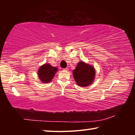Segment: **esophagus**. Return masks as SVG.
I'll list each match as a JSON object with an SVG mask.
<instances>
[{"instance_id": "1", "label": "esophagus", "mask_w": 135, "mask_h": 135, "mask_svg": "<svg viewBox=\"0 0 135 135\" xmlns=\"http://www.w3.org/2000/svg\"><path fill=\"white\" fill-rule=\"evenodd\" d=\"M64 71H68V68H65L64 69Z\"/></svg>"}]
</instances>
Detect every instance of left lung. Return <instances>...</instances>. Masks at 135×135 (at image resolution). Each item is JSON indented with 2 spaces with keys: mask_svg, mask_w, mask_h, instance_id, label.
I'll list each match as a JSON object with an SVG mask.
<instances>
[{
  "mask_svg": "<svg viewBox=\"0 0 135 135\" xmlns=\"http://www.w3.org/2000/svg\"><path fill=\"white\" fill-rule=\"evenodd\" d=\"M74 78L76 84L81 87H86L94 82L96 70L92 65L83 61H79L73 71Z\"/></svg>",
  "mask_w": 135,
  "mask_h": 135,
  "instance_id": "1",
  "label": "left lung"
}]
</instances>
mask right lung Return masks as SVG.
<instances>
[{
  "label": "right lung",
  "mask_w": 135,
  "mask_h": 135,
  "mask_svg": "<svg viewBox=\"0 0 135 135\" xmlns=\"http://www.w3.org/2000/svg\"><path fill=\"white\" fill-rule=\"evenodd\" d=\"M58 70L57 67L51 66L48 63H45L39 67L38 71V75L41 82L47 84L53 79L56 72Z\"/></svg>",
  "instance_id": "1"
}]
</instances>
